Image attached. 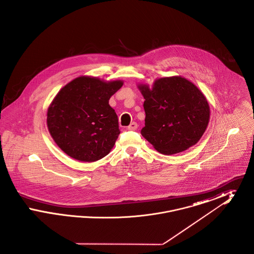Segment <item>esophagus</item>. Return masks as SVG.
I'll list each match as a JSON object with an SVG mask.
<instances>
[{
  "label": "esophagus",
  "mask_w": 254,
  "mask_h": 254,
  "mask_svg": "<svg viewBox=\"0 0 254 254\" xmlns=\"http://www.w3.org/2000/svg\"><path fill=\"white\" fill-rule=\"evenodd\" d=\"M137 127H138L137 123L133 122V123H131V124L127 127V129H128V130H136V129H137Z\"/></svg>",
  "instance_id": "esophagus-1"
}]
</instances>
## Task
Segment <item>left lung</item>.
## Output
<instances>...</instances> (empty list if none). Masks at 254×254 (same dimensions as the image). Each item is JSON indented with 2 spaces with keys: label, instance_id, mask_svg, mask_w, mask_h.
I'll use <instances>...</instances> for the list:
<instances>
[{
  "label": "left lung",
  "instance_id": "1",
  "mask_svg": "<svg viewBox=\"0 0 254 254\" xmlns=\"http://www.w3.org/2000/svg\"><path fill=\"white\" fill-rule=\"evenodd\" d=\"M145 99L142 135L158 152L172 155L196 145L207 127L210 109L204 93L182 76L138 84Z\"/></svg>",
  "mask_w": 254,
  "mask_h": 254
}]
</instances>
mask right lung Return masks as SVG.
Listing matches in <instances>:
<instances>
[{"instance_id":"1","label":"right lung","mask_w":254,"mask_h":254,"mask_svg":"<svg viewBox=\"0 0 254 254\" xmlns=\"http://www.w3.org/2000/svg\"><path fill=\"white\" fill-rule=\"evenodd\" d=\"M124 81L80 76L61 88L49 105L47 125L56 145L69 157L95 162L107 156L120 134L110 97Z\"/></svg>"}]
</instances>
